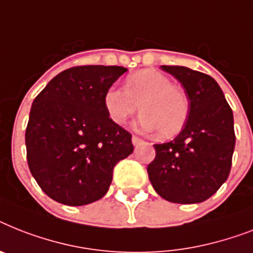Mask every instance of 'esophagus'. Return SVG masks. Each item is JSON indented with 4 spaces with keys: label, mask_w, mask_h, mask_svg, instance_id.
I'll return each mask as SVG.
<instances>
[{
    "label": "esophagus",
    "mask_w": 253,
    "mask_h": 253,
    "mask_svg": "<svg viewBox=\"0 0 253 253\" xmlns=\"http://www.w3.org/2000/svg\"><path fill=\"white\" fill-rule=\"evenodd\" d=\"M140 143H143V140H141L140 137L137 136H132V144L133 145H139Z\"/></svg>",
    "instance_id": "esophagus-1"
}]
</instances>
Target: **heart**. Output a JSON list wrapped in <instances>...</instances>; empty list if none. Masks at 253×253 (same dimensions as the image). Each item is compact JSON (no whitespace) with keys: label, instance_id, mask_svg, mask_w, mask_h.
I'll list each match as a JSON object with an SVG mask.
<instances>
[{"label":"heart","instance_id":"heart-1","mask_svg":"<svg viewBox=\"0 0 253 253\" xmlns=\"http://www.w3.org/2000/svg\"><path fill=\"white\" fill-rule=\"evenodd\" d=\"M104 105L110 120L118 125L126 122L140 105L143 116L137 126L144 131L157 130L165 139L178 135L190 116L186 91L157 70H141L127 77L123 89L110 87Z\"/></svg>","mask_w":253,"mask_h":253}]
</instances>
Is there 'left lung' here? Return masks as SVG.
<instances>
[{
  "instance_id": "obj_1",
  "label": "left lung",
  "mask_w": 253,
  "mask_h": 253,
  "mask_svg": "<svg viewBox=\"0 0 253 253\" xmlns=\"http://www.w3.org/2000/svg\"><path fill=\"white\" fill-rule=\"evenodd\" d=\"M161 69L183 85L190 116L174 140L155 144L148 176L165 200L201 203L214 195L230 174L235 148L233 110L212 77L184 66Z\"/></svg>"
}]
</instances>
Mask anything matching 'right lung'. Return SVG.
<instances>
[{
    "label": "right lung",
    "mask_w": 253,
    "mask_h": 253,
    "mask_svg": "<svg viewBox=\"0 0 253 253\" xmlns=\"http://www.w3.org/2000/svg\"><path fill=\"white\" fill-rule=\"evenodd\" d=\"M127 69L75 66L36 96L26 128L27 161L40 188L79 207L108 192L114 166L133 151L131 133L108 116L104 96Z\"/></svg>",
    "instance_id": "obj_1"
}]
</instances>
